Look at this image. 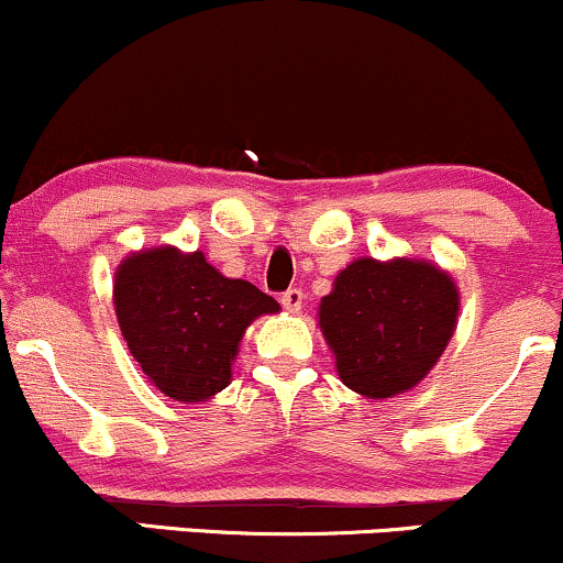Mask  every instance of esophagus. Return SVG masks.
<instances>
[{
	"mask_svg": "<svg viewBox=\"0 0 563 563\" xmlns=\"http://www.w3.org/2000/svg\"><path fill=\"white\" fill-rule=\"evenodd\" d=\"M280 303L288 309V312H301V303H303V294L299 288H288L286 294L280 296Z\"/></svg>",
	"mask_w": 563,
	"mask_h": 563,
	"instance_id": "34e87169",
	"label": "esophagus"
}]
</instances>
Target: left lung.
Wrapping results in <instances>:
<instances>
[{
    "mask_svg": "<svg viewBox=\"0 0 563 563\" xmlns=\"http://www.w3.org/2000/svg\"><path fill=\"white\" fill-rule=\"evenodd\" d=\"M452 277L423 260L352 262L320 301V331L352 391L386 399L421 384L457 320Z\"/></svg>",
    "mask_w": 563,
    "mask_h": 563,
    "instance_id": "left-lung-1",
    "label": "left lung"
}]
</instances>
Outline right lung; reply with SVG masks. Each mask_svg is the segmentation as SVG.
I'll list each match as a JSON object with an SVG mask.
<instances>
[{"label":"right lung","instance_id":"obj_1","mask_svg":"<svg viewBox=\"0 0 563 563\" xmlns=\"http://www.w3.org/2000/svg\"><path fill=\"white\" fill-rule=\"evenodd\" d=\"M121 333L147 380L177 402H206L230 384L245 328L280 312L273 296L232 280L200 251H137L115 269Z\"/></svg>","mask_w":563,"mask_h":563}]
</instances>
